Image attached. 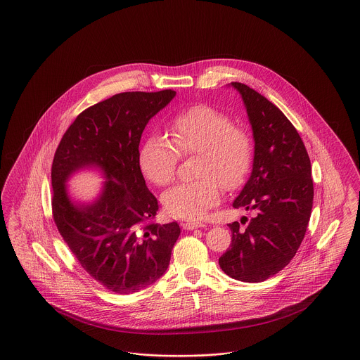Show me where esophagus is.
<instances>
[{
	"instance_id": "esophagus-1",
	"label": "esophagus",
	"mask_w": 360,
	"mask_h": 360,
	"mask_svg": "<svg viewBox=\"0 0 360 360\" xmlns=\"http://www.w3.org/2000/svg\"><path fill=\"white\" fill-rule=\"evenodd\" d=\"M205 225L202 222H184L183 224V228L186 231H193V229H198V228H203Z\"/></svg>"
}]
</instances>
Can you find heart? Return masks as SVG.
I'll return each instance as SVG.
<instances>
[{
	"label": "heart",
	"instance_id": "obj_1",
	"mask_svg": "<svg viewBox=\"0 0 360 360\" xmlns=\"http://www.w3.org/2000/svg\"><path fill=\"white\" fill-rule=\"evenodd\" d=\"M169 141L150 135L139 151V168L158 187L169 186L176 176L180 157L198 155V180L181 183L162 195L169 216L199 221L218 205L222 188H240L254 164V142L250 132L233 125L232 119L205 103L176 113L168 125Z\"/></svg>",
	"mask_w": 360,
	"mask_h": 360
}]
</instances>
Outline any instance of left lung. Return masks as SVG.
<instances>
[{
	"instance_id": "8db88e82",
	"label": "left lung",
	"mask_w": 360,
	"mask_h": 360,
	"mask_svg": "<svg viewBox=\"0 0 360 360\" xmlns=\"http://www.w3.org/2000/svg\"><path fill=\"white\" fill-rule=\"evenodd\" d=\"M232 86L244 101L255 139L252 173L233 207L255 217L245 229L238 221L228 224L231 248L218 262L235 280L261 283L283 270L304 239L314 199L311 162L296 128L274 103L247 84Z\"/></svg>"
}]
</instances>
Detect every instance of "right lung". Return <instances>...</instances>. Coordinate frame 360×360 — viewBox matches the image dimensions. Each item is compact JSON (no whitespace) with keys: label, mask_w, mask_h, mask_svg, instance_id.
<instances>
[{"label":"right lung","mask_w":360,"mask_h":360,"mask_svg":"<svg viewBox=\"0 0 360 360\" xmlns=\"http://www.w3.org/2000/svg\"><path fill=\"white\" fill-rule=\"evenodd\" d=\"M176 96L128 91L83 110L63 135L51 164L54 224L80 266L102 287L134 293L168 269L179 224H155L157 198L139 168V143L148 120ZM98 165L110 180L90 207L69 202L63 183L76 168Z\"/></svg>","instance_id":"add662e5"}]
</instances>
